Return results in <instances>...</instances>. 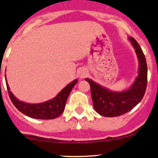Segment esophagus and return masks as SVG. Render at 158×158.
I'll return each instance as SVG.
<instances>
[{
	"label": "esophagus",
	"mask_w": 158,
	"mask_h": 158,
	"mask_svg": "<svg viewBox=\"0 0 158 158\" xmlns=\"http://www.w3.org/2000/svg\"><path fill=\"white\" fill-rule=\"evenodd\" d=\"M77 75L79 78L82 79V78H85V76L87 75V71L84 68H80L78 70Z\"/></svg>",
	"instance_id": "34e87169"
}]
</instances>
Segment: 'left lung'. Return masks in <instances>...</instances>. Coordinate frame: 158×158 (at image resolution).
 Returning <instances> with one entry per match:
<instances>
[{
    "instance_id": "obj_1",
    "label": "left lung",
    "mask_w": 158,
    "mask_h": 158,
    "mask_svg": "<svg viewBox=\"0 0 158 158\" xmlns=\"http://www.w3.org/2000/svg\"><path fill=\"white\" fill-rule=\"evenodd\" d=\"M128 40L134 47L138 60V76L128 89L114 91L85 78L91 87L93 107L105 117L122 115L135 108L141 102L147 88L148 66L146 59L139 44L132 37Z\"/></svg>"
}]
</instances>
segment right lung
Instances as JSON below:
<instances>
[{"label":"right lung","mask_w":158,"mask_h":158,"mask_svg":"<svg viewBox=\"0 0 158 158\" xmlns=\"http://www.w3.org/2000/svg\"><path fill=\"white\" fill-rule=\"evenodd\" d=\"M5 80L9 95L14 106L23 114L36 119H53L59 117L64 111L66 102L70 92L73 86L78 82V79L72 81L52 99L42 103L30 104L20 101L16 98L15 95L10 92L6 78Z\"/></svg>","instance_id":"add662e5"}]
</instances>
